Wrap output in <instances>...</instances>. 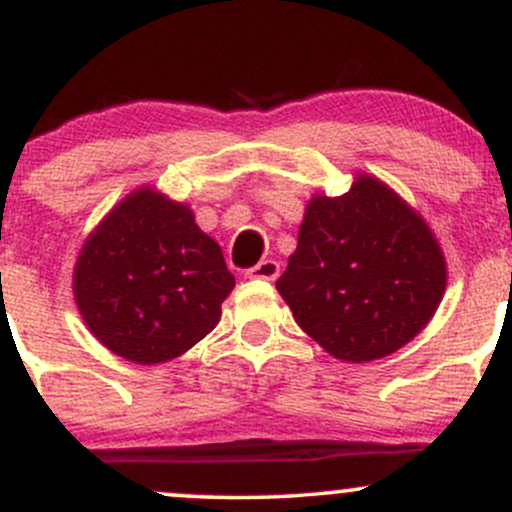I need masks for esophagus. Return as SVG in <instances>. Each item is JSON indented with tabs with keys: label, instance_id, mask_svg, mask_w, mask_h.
Masks as SVG:
<instances>
[{
	"label": "esophagus",
	"instance_id": "esophagus-1",
	"mask_svg": "<svg viewBox=\"0 0 512 512\" xmlns=\"http://www.w3.org/2000/svg\"><path fill=\"white\" fill-rule=\"evenodd\" d=\"M279 272H281L279 262H276V260H262L260 264H255V267H250L248 272H245V276H248V279L274 281L276 276H279Z\"/></svg>",
	"mask_w": 512,
	"mask_h": 512
}]
</instances>
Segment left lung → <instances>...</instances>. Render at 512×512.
<instances>
[{"label": "left lung", "instance_id": "obj_1", "mask_svg": "<svg viewBox=\"0 0 512 512\" xmlns=\"http://www.w3.org/2000/svg\"><path fill=\"white\" fill-rule=\"evenodd\" d=\"M448 286L438 238L411 204L368 173L342 197L305 204L298 248L276 281L298 327L349 363L385 358L436 315Z\"/></svg>", "mask_w": 512, "mask_h": 512}]
</instances>
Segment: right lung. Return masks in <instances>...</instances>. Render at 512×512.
I'll return each instance as SVG.
<instances>
[{"label":"right lung","mask_w":512,"mask_h":512,"mask_svg":"<svg viewBox=\"0 0 512 512\" xmlns=\"http://www.w3.org/2000/svg\"><path fill=\"white\" fill-rule=\"evenodd\" d=\"M236 286L214 238L187 204L144 185L88 233L74 301L105 349L139 366L173 361L219 325Z\"/></svg>","instance_id":"1"}]
</instances>
